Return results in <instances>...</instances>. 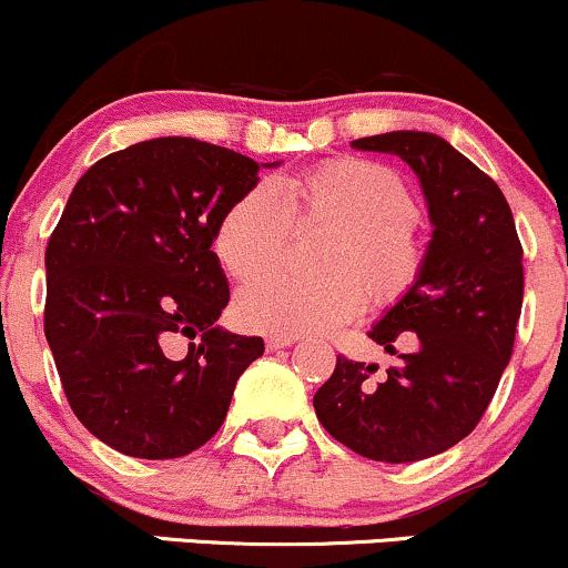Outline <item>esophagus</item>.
Masks as SVG:
<instances>
[{
	"label": "esophagus",
	"instance_id": "obj_1",
	"mask_svg": "<svg viewBox=\"0 0 568 568\" xmlns=\"http://www.w3.org/2000/svg\"><path fill=\"white\" fill-rule=\"evenodd\" d=\"M294 342H296V336H291V334L266 336V347H270V351H283V347H291Z\"/></svg>",
	"mask_w": 568,
	"mask_h": 568
}]
</instances>
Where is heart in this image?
I'll list each match as a JSON object with an SVG mask.
<instances>
[{
	"mask_svg": "<svg viewBox=\"0 0 568 568\" xmlns=\"http://www.w3.org/2000/svg\"><path fill=\"white\" fill-rule=\"evenodd\" d=\"M321 225L316 277L253 280L236 294L240 323L255 332L326 334L355 321L366 298L383 307L420 277L426 245L413 193L388 166L347 155L240 193L217 221L213 247L232 277L251 280L282 263L291 227Z\"/></svg>",
	"mask_w": 568,
	"mask_h": 568,
	"instance_id": "b5f03b06",
	"label": "heart"
}]
</instances>
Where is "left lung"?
I'll use <instances>...</instances> for the list:
<instances>
[{"label": "left lung", "instance_id": "obj_1", "mask_svg": "<svg viewBox=\"0 0 568 568\" xmlns=\"http://www.w3.org/2000/svg\"><path fill=\"white\" fill-rule=\"evenodd\" d=\"M413 166L432 217L420 277L372 326L396 355L377 364L336 358L313 398L321 426L358 456L413 464L475 432L513 358L523 307V247L494 180L442 136L388 132L353 140ZM396 338L414 351L398 354Z\"/></svg>", "mask_w": 568, "mask_h": 568}]
</instances>
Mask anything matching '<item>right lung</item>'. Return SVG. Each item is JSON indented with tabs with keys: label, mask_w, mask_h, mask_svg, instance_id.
Here are the masks:
<instances>
[{
	"label": "right lung",
	"mask_w": 568,
	"mask_h": 568,
	"mask_svg": "<svg viewBox=\"0 0 568 568\" xmlns=\"http://www.w3.org/2000/svg\"><path fill=\"white\" fill-rule=\"evenodd\" d=\"M255 183L247 155L159 136L104 155L70 193L45 251V336L72 413L123 456L180 458L213 439L264 353L261 336L215 326L229 283L210 251ZM183 335L190 351L174 354Z\"/></svg>",
	"instance_id": "right-lung-1"
}]
</instances>
